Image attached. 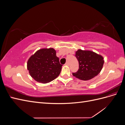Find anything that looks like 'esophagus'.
<instances>
[{
	"mask_svg": "<svg viewBox=\"0 0 125 125\" xmlns=\"http://www.w3.org/2000/svg\"><path fill=\"white\" fill-rule=\"evenodd\" d=\"M66 66H69V63L68 62H66V63H65Z\"/></svg>",
	"mask_w": 125,
	"mask_h": 125,
	"instance_id": "obj_1",
	"label": "esophagus"
}]
</instances>
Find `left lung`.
Listing matches in <instances>:
<instances>
[{
	"mask_svg": "<svg viewBox=\"0 0 125 125\" xmlns=\"http://www.w3.org/2000/svg\"><path fill=\"white\" fill-rule=\"evenodd\" d=\"M79 62V69L73 75L82 80H89L99 74L104 61L101 55L90 51L78 50L75 55Z\"/></svg>",
	"mask_w": 125,
	"mask_h": 125,
	"instance_id": "1",
	"label": "left lung"
}]
</instances>
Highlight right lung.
I'll use <instances>...</instances> for the list:
<instances>
[{
  "mask_svg": "<svg viewBox=\"0 0 125 125\" xmlns=\"http://www.w3.org/2000/svg\"><path fill=\"white\" fill-rule=\"evenodd\" d=\"M62 65L52 48L37 51L29 59L27 63L30 74L36 81L46 83L56 79L61 72Z\"/></svg>",
  "mask_w": 125,
  "mask_h": 125,
  "instance_id": "1",
  "label": "right lung"
}]
</instances>
